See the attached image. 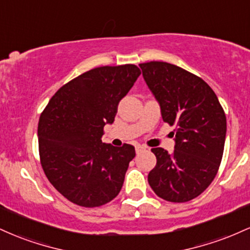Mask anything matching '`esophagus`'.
Returning <instances> with one entry per match:
<instances>
[{"instance_id":"34e87169","label":"esophagus","mask_w":250,"mask_h":250,"mask_svg":"<svg viewBox=\"0 0 250 250\" xmlns=\"http://www.w3.org/2000/svg\"><path fill=\"white\" fill-rule=\"evenodd\" d=\"M135 150H136V154H140V153H141V151L146 150V147H142V146H137Z\"/></svg>"}]
</instances>
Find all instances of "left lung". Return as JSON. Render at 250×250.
Instances as JSON below:
<instances>
[{
    "instance_id": "left-lung-1",
    "label": "left lung",
    "mask_w": 250,
    "mask_h": 250,
    "mask_svg": "<svg viewBox=\"0 0 250 250\" xmlns=\"http://www.w3.org/2000/svg\"><path fill=\"white\" fill-rule=\"evenodd\" d=\"M159 102L163 121L175 125L169 154L153 148L156 166L148 175L154 193L169 202H187L213 182L225 148L227 120L219 99L199 76L167 62L139 64Z\"/></svg>"
}]
</instances>
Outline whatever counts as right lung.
Wrapping results in <instances>:
<instances>
[{
  "label": "right lung",
  "mask_w": 250,
  "mask_h": 250,
  "mask_svg": "<svg viewBox=\"0 0 250 250\" xmlns=\"http://www.w3.org/2000/svg\"><path fill=\"white\" fill-rule=\"evenodd\" d=\"M140 74L135 64L94 68L60 88L40 116L42 168L70 202L100 207L121 190L135 148L114 147L101 139Z\"/></svg>",
  "instance_id": "1"
}]
</instances>
